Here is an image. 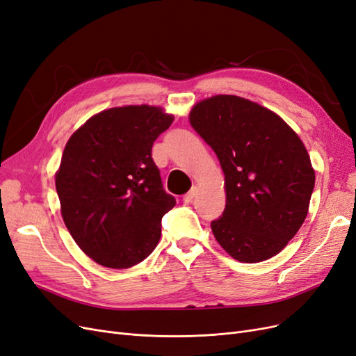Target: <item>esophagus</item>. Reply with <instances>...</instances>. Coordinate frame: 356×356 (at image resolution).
<instances>
[{
	"label": "esophagus",
	"instance_id": "esophagus-1",
	"mask_svg": "<svg viewBox=\"0 0 356 356\" xmlns=\"http://www.w3.org/2000/svg\"><path fill=\"white\" fill-rule=\"evenodd\" d=\"M196 193H198V188H196V186H193L185 196H183V201H185V202H192L193 200H195V196H196Z\"/></svg>",
	"mask_w": 356,
	"mask_h": 356
}]
</instances>
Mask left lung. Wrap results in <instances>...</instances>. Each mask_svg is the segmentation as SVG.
Here are the masks:
<instances>
[{
  "label": "left lung",
  "mask_w": 356,
  "mask_h": 356,
  "mask_svg": "<svg viewBox=\"0 0 356 356\" xmlns=\"http://www.w3.org/2000/svg\"><path fill=\"white\" fill-rule=\"evenodd\" d=\"M189 120L225 171L217 242L241 262L279 254L305 221L315 185L304 143L277 114L236 95L198 102Z\"/></svg>",
  "instance_id": "1"
}]
</instances>
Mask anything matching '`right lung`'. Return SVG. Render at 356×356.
Instances as JSON below:
<instances>
[{
    "instance_id": "right-lung-1",
    "label": "right lung",
    "mask_w": 356,
    "mask_h": 356,
    "mask_svg": "<svg viewBox=\"0 0 356 356\" xmlns=\"http://www.w3.org/2000/svg\"><path fill=\"white\" fill-rule=\"evenodd\" d=\"M173 120L151 105L115 107L92 115L65 145L56 175L61 216L99 266L134 267L160 241L176 200L163 189L151 151Z\"/></svg>"
}]
</instances>
